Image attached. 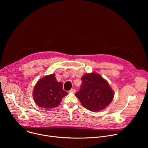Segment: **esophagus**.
Masks as SVG:
<instances>
[{"mask_svg":"<svg viewBox=\"0 0 148 148\" xmlns=\"http://www.w3.org/2000/svg\"><path fill=\"white\" fill-rule=\"evenodd\" d=\"M75 91H76V90H75V89H74V88H72V89H71L70 90V92H71V93H75Z\"/></svg>","mask_w":148,"mask_h":148,"instance_id":"obj_1","label":"esophagus"}]
</instances>
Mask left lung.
<instances>
[{"label": "left lung", "mask_w": 148, "mask_h": 148, "mask_svg": "<svg viewBox=\"0 0 148 148\" xmlns=\"http://www.w3.org/2000/svg\"><path fill=\"white\" fill-rule=\"evenodd\" d=\"M81 80L80 89L75 95L83 107L97 112L103 110L111 102L113 91L102 77L93 73L85 74Z\"/></svg>", "instance_id": "8db88e82"}]
</instances>
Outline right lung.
Returning <instances> with one entry per match:
<instances>
[{"label":"right lung","instance_id":"add662e5","mask_svg":"<svg viewBox=\"0 0 148 148\" xmlns=\"http://www.w3.org/2000/svg\"><path fill=\"white\" fill-rule=\"evenodd\" d=\"M67 94L62 88V84L57 81L53 74L41 78L33 91L35 102L38 107L45 109L56 108Z\"/></svg>","mask_w":148,"mask_h":148}]
</instances>
